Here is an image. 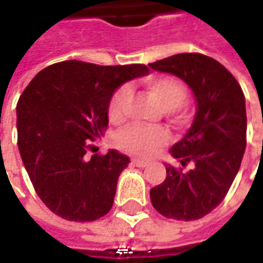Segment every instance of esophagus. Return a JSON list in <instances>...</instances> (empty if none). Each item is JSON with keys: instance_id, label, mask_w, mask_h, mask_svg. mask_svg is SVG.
<instances>
[{"instance_id": "esophagus-1", "label": "esophagus", "mask_w": 263, "mask_h": 263, "mask_svg": "<svg viewBox=\"0 0 263 263\" xmlns=\"http://www.w3.org/2000/svg\"><path fill=\"white\" fill-rule=\"evenodd\" d=\"M132 164H133V165H136V167L143 168L147 165V161H143V159H133V161H132Z\"/></svg>"}]
</instances>
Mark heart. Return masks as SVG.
<instances>
[{"instance_id":"heart-1","label":"heart","mask_w":263,"mask_h":263,"mask_svg":"<svg viewBox=\"0 0 263 263\" xmlns=\"http://www.w3.org/2000/svg\"><path fill=\"white\" fill-rule=\"evenodd\" d=\"M147 92L170 116L181 118L184 114V99L187 89L178 79L173 76H154L146 80ZM128 99V89L126 86L117 89L108 105V117L111 121L120 123L124 118V108ZM170 135L162 127L128 126L123 128L116 137L117 146L130 154L147 157L158 147L164 146Z\"/></svg>"}]
</instances>
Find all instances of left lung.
<instances>
[{
	"label": "left lung",
	"mask_w": 263,
	"mask_h": 263,
	"mask_svg": "<svg viewBox=\"0 0 263 263\" xmlns=\"http://www.w3.org/2000/svg\"><path fill=\"white\" fill-rule=\"evenodd\" d=\"M193 90L197 111L187 135L170 149L181 167L167 165L165 180L151 189V202L161 215L193 221L224 200L237 176L246 149V105L241 87L226 67L211 57L184 52L151 63Z\"/></svg>",
	"instance_id": "1"
}]
</instances>
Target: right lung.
<instances>
[{
	"label": "right lung",
	"instance_id": "right-lung-1",
	"mask_svg": "<svg viewBox=\"0 0 263 263\" xmlns=\"http://www.w3.org/2000/svg\"><path fill=\"white\" fill-rule=\"evenodd\" d=\"M147 71L145 64L61 61L39 71L20 95V157L37 196L55 215L89 222L112 208L118 176L130 159L116 149L87 154L108 127L117 87Z\"/></svg>",
	"mask_w": 263,
	"mask_h": 263
}]
</instances>
